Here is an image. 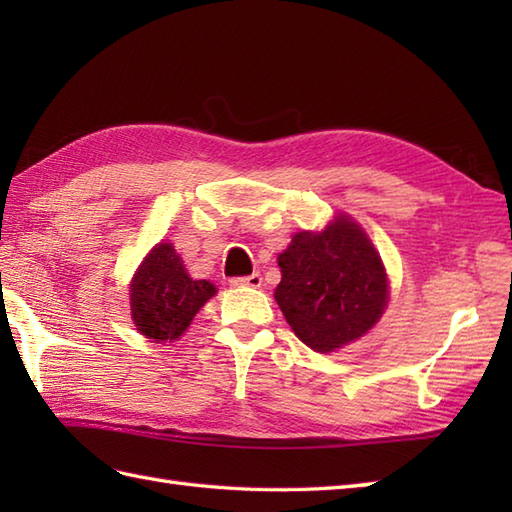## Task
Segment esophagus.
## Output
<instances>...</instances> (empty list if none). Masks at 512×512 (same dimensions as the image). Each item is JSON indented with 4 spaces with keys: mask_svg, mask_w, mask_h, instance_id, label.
I'll list each match as a JSON object with an SVG mask.
<instances>
[{
    "mask_svg": "<svg viewBox=\"0 0 512 512\" xmlns=\"http://www.w3.org/2000/svg\"><path fill=\"white\" fill-rule=\"evenodd\" d=\"M231 286H235V288H259L262 286V275L259 273H253V275H248V277H233L231 279Z\"/></svg>",
    "mask_w": 512,
    "mask_h": 512,
    "instance_id": "1",
    "label": "esophagus"
}]
</instances>
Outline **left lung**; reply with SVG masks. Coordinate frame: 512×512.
Masks as SVG:
<instances>
[{"instance_id":"1","label":"left lung","mask_w":512,"mask_h":512,"mask_svg":"<svg viewBox=\"0 0 512 512\" xmlns=\"http://www.w3.org/2000/svg\"><path fill=\"white\" fill-rule=\"evenodd\" d=\"M275 299L299 339L328 354L361 339L383 317L389 281L372 239L350 215L301 231L277 257Z\"/></svg>"}]
</instances>
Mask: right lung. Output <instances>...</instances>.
Segmentation results:
<instances>
[{
  "mask_svg": "<svg viewBox=\"0 0 512 512\" xmlns=\"http://www.w3.org/2000/svg\"><path fill=\"white\" fill-rule=\"evenodd\" d=\"M215 292L211 281L191 279L176 248L160 242L149 250L129 284L136 330L156 343L176 341Z\"/></svg>",
  "mask_w": 512,
  "mask_h": 512,
  "instance_id": "obj_1",
  "label": "right lung"
}]
</instances>
